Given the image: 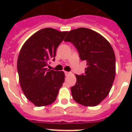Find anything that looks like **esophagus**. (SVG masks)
<instances>
[{
  "label": "esophagus",
  "instance_id": "esophagus-1",
  "mask_svg": "<svg viewBox=\"0 0 132 132\" xmlns=\"http://www.w3.org/2000/svg\"><path fill=\"white\" fill-rule=\"evenodd\" d=\"M64 73H65V75H66V76H68V75H69L70 74V72H67V71H65Z\"/></svg>",
  "mask_w": 132,
  "mask_h": 132
}]
</instances>
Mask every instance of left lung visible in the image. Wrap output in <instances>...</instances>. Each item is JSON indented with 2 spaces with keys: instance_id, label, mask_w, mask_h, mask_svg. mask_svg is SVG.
<instances>
[{
  "instance_id": "8db88e82",
  "label": "left lung",
  "mask_w": 132,
  "mask_h": 132,
  "mask_svg": "<svg viewBox=\"0 0 132 132\" xmlns=\"http://www.w3.org/2000/svg\"><path fill=\"white\" fill-rule=\"evenodd\" d=\"M64 41L71 42L80 60L87 62L85 72L76 75V84L70 88L72 98L85 106H96L108 95L114 80L116 58L112 47L102 36L87 28L70 31Z\"/></svg>"
}]
</instances>
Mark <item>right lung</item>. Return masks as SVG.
Here are the masks:
<instances>
[{
    "instance_id": "right-lung-1",
    "label": "right lung",
    "mask_w": 132,
    "mask_h": 132,
    "mask_svg": "<svg viewBox=\"0 0 132 132\" xmlns=\"http://www.w3.org/2000/svg\"><path fill=\"white\" fill-rule=\"evenodd\" d=\"M67 31L52 28L38 31L23 44L17 62L19 81L26 97L38 107L53 103L64 82L63 71L47 70Z\"/></svg>"
}]
</instances>
